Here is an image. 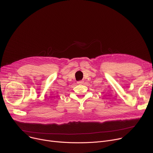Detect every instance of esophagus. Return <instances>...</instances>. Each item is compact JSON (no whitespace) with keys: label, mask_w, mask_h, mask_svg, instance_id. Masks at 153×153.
<instances>
[{"label":"esophagus","mask_w":153,"mask_h":153,"mask_svg":"<svg viewBox=\"0 0 153 153\" xmlns=\"http://www.w3.org/2000/svg\"><path fill=\"white\" fill-rule=\"evenodd\" d=\"M84 83V81H78L77 82V84H82Z\"/></svg>","instance_id":"esophagus-1"}]
</instances>
